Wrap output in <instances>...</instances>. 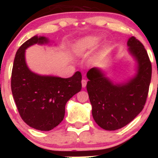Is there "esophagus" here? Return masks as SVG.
Wrapping results in <instances>:
<instances>
[{"label":"esophagus","mask_w":158,"mask_h":158,"mask_svg":"<svg viewBox=\"0 0 158 158\" xmlns=\"http://www.w3.org/2000/svg\"><path fill=\"white\" fill-rule=\"evenodd\" d=\"M81 85H82V87L83 88H85L86 85H87V81L85 79H82L81 81Z\"/></svg>","instance_id":"obj_1"}]
</instances>
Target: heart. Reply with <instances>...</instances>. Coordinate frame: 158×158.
Returning <instances> with one entry per match:
<instances>
[{"label":"heart","mask_w":158,"mask_h":158,"mask_svg":"<svg viewBox=\"0 0 158 158\" xmlns=\"http://www.w3.org/2000/svg\"><path fill=\"white\" fill-rule=\"evenodd\" d=\"M100 43V39L95 36H89L80 40L77 43L74 50L77 54H83L88 51L95 48Z\"/></svg>","instance_id":"b5f03b06"}]
</instances>
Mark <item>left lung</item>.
I'll list each match as a JSON object with an SVG mask.
<instances>
[{
	"mask_svg": "<svg viewBox=\"0 0 158 158\" xmlns=\"http://www.w3.org/2000/svg\"><path fill=\"white\" fill-rule=\"evenodd\" d=\"M130 53L138 62V71L125 84H114L98 68L87 73V91L95 122L106 131L120 129L142 111L146 104L152 75L147 51L139 40H128Z\"/></svg>",
	"mask_w": 158,
	"mask_h": 158,
	"instance_id": "obj_1",
	"label": "left lung"
}]
</instances>
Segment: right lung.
<instances>
[{"mask_svg":"<svg viewBox=\"0 0 158 158\" xmlns=\"http://www.w3.org/2000/svg\"><path fill=\"white\" fill-rule=\"evenodd\" d=\"M48 40L34 36L18 49L11 79L12 96L19 115L31 127L39 131L54 129L63 120L67 101L81 89V73L69 78L41 76L31 72L25 61V50Z\"/></svg>","mask_w":158,"mask_h":158,"instance_id":"obj_1","label":"right lung"}]
</instances>
